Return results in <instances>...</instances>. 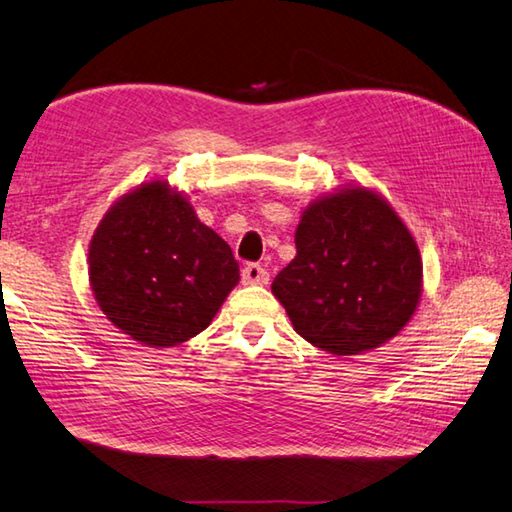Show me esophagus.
Returning a JSON list of instances; mask_svg holds the SVG:
<instances>
[{
	"label": "esophagus",
	"instance_id": "esophagus-1",
	"mask_svg": "<svg viewBox=\"0 0 512 512\" xmlns=\"http://www.w3.org/2000/svg\"><path fill=\"white\" fill-rule=\"evenodd\" d=\"M241 282L246 286H264L268 284V271L259 264H248L244 271H241Z\"/></svg>",
	"mask_w": 512,
	"mask_h": 512
}]
</instances>
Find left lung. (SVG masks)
<instances>
[{"mask_svg":"<svg viewBox=\"0 0 512 512\" xmlns=\"http://www.w3.org/2000/svg\"><path fill=\"white\" fill-rule=\"evenodd\" d=\"M295 250L271 291L313 347L333 356L378 349L416 313L421 250L389 201L365 185H340L311 201Z\"/></svg>","mask_w":512,"mask_h":512,"instance_id":"obj_1","label":"left lung"}]
</instances>
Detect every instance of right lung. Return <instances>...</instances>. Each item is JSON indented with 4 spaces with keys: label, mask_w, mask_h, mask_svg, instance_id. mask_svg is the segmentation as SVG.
<instances>
[{
    "label": "right lung",
    "mask_w": 512,
    "mask_h": 512,
    "mask_svg": "<svg viewBox=\"0 0 512 512\" xmlns=\"http://www.w3.org/2000/svg\"><path fill=\"white\" fill-rule=\"evenodd\" d=\"M87 264L105 318L154 349L201 333L239 282L230 246L163 179L136 185L105 212Z\"/></svg>",
    "instance_id": "obj_1"
}]
</instances>
